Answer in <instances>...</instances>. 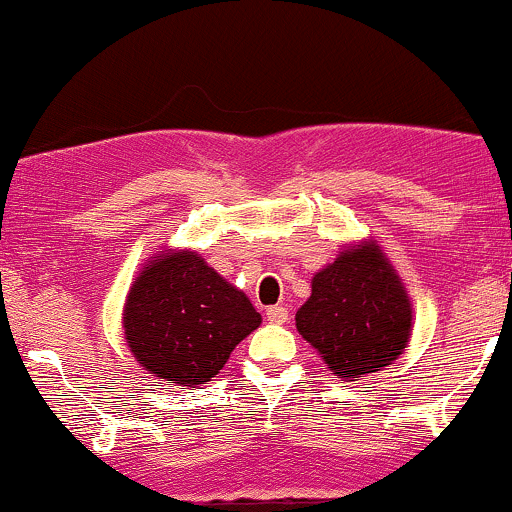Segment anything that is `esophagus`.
<instances>
[{"label": "esophagus", "mask_w": 512, "mask_h": 512, "mask_svg": "<svg viewBox=\"0 0 512 512\" xmlns=\"http://www.w3.org/2000/svg\"><path fill=\"white\" fill-rule=\"evenodd\" d=\"M267 322L272 324H286L288 322V310L283 305H274L267 310Z\"/></svg>", "instance_id": "esophagus-1"}]
</instances>
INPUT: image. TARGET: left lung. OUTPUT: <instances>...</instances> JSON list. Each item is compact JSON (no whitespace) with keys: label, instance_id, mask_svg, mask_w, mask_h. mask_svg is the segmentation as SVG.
<instances>
[{"label":"left lung","instance_id":"8db88e82","mask_svg":"<svg viewBox=\"0 0 512 512\" xmlns=\"http://www.w3.org/2000/svg\"><path fill=\"white\" fill-rule=\"evenodd\" d=\"M412 312L384 255L374 248L346 250L312 279L310 300L295 326L338 379L379 372L403 353Z\"/></svg>","mask_w":512,"mask_h":512}]
</instances>
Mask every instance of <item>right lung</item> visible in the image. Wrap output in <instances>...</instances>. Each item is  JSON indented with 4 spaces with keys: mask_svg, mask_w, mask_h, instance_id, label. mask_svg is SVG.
I'll return each mask as SVG.
<instances>
[{
    "mask_svg": "<svg viewBox=\"0 0 512 512\" xmlns=\"http://www.w3.org/2000/svg\"><path fill=\"white\" fill-rule=\"evenodd\" d=\"M262 317L195 252H171L135 279L123 329L135 360L171 384H205Z\"/></svg>",
    "mask_w": 512,
    "mask_h": 512,
    "instance_id": "right-lung-1",
    "label": "right lung"
}]
</instances>
